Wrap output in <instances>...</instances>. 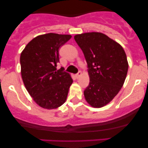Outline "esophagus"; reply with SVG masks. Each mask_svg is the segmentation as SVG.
<instances>
[{
	"label": "esophagus",
	"instance_id": "obj_1",
	"mask_svg": "<svg viewBox=\"0 0 148 148\" xmlns=\"http://www.w3.org/2000/svg\"><path fill=\"white\" fill-rule=\"evenodd\" d=\"M81 71H79V72H78L77 74H76L75 76H76V79H79V78L80 77V76H81Z\"/></svg>",
	"mask_w": 148,
	"mask_h": 148
}]
</instances>
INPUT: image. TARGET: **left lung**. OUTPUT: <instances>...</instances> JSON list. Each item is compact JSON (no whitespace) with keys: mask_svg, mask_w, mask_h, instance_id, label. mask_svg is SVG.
Segmentation results:
<instances>
[{"mask_svg":"<svg viewBox=\"0 0 148 148\" xmlns=\"http://www.w3.org/2000/svg\"><path fill=\"white\" fill-rule=\"evenodd\" d=\"M74 40L88 64L90 84L85 98L92 107L104 106L117 95L126 79V53L118 43L101 33L76 35Z\"/></svg>","mask_w":148,"mask_h":148,"instance_id":"1","label":"left lung"}]
</instances>
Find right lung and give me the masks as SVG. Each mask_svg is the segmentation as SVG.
<instances>
[{
    "label": "right lung",
    "instance_id": "obj_1",
    "mask_svg": "<svg viewBox=\"0 0 148 148\" xmlns=\"http://www.w3.org/2000/svg\"><path fill=\"white\" fill-rule=\"evenodd\" d=\"M70 35L47 33L39 35L25 46L20 56L25 87L40 106L53 109L64 103L73 80L63 67L56 71L59 49Z\"/></svg>",
    "mask_w": 148,
    "mask_h": 148
}]
</instances>
